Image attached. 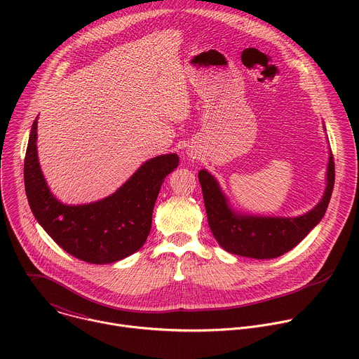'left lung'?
I'll list each match as a JSON object with an SVG mask.
<instances>
[{
    "instance_id": "obj_1",
    "label": "left lung",
    "mask_w": 359,
    "mask_h": 359,
    "mask_svg": "<svg viewBox=\"0 0 359 359\" xmlns=\"http://www.w3.org/2000/svg\"><path fill=\"white\" fill-rule=\"evenodd\" d=\"M204 206L210 230L229 252L243 257L276 259L294 248L324 217L335 182L332 153L327 169V187L317 206L298 217L247 216L231 210L217 180L208 172H198Z\"/></svg>"
}]
</instances>
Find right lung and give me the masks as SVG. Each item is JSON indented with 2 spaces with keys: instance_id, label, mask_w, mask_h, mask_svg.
<instances>
[{
  "instance_id": "right-lung-1",
  "label": "right lung",
  "mask_w": 359,
  "mask_h": 359,
  "mask_svg": "<svg viewBox=\"0 0 359 359\" xmlns=\"http://www.w3.org/2000/svg\"><path fill=\"white\" fill-rule=\"evenodd\" d=\"M36 125L35 119L24 161L25 193L36 222L67 252L90 264L115 263L137 251L150 233L161 186L179 166V156L153 158L109 197L68 206L49 191L41 172Z\"/></svg>"
}]
</instances>
